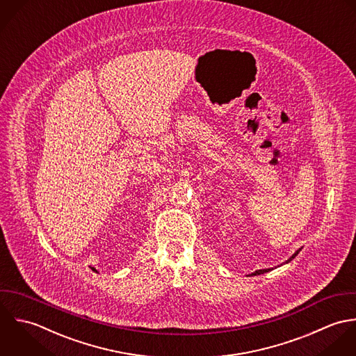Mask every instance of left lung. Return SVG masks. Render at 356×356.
<instances>
[{"label": "left lung", "mask_w": 356, "mask_h": 356, "mask_svg": "<svg viewBox=\"0 0 356 356\" xmlns=\"http://www.w3.org/2000/svg\"><path fill=\"white\" fill-rule=\"evenodd\" d=\"M300 252H301V248H300L298 250H296V252H294V253H293V254L290 256V259H287V260L284 261V264H287V263H290V261H291V260H293V259H294V257H296V256H297V254H298ZM271 270H274V268H264V270H257V271L252 273L250 275H261V274H266V273H268V271H271Z\"/></svg>", "instance_id": "left-lung-1"}]
</instances>
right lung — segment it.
Returning a JSON list of instances; mask_svg holds the SVG:
<instances>
[{
  "mask_svg": "<svg viewBox=\"0 0 356 356\" xmlns=\"http://www.w3.org/2000/svg\"><path fill=\"white\" fill-rule=\"evenodd\" d=\"M90 268H92V271H95V273H97V270H96V268H95V267H90Z\"/></svg>",
  "mask_w": 356,
  "mask_h": 356,
  "instance_id": "add662e5",
  "label": "right lung"
}]
</instances>
